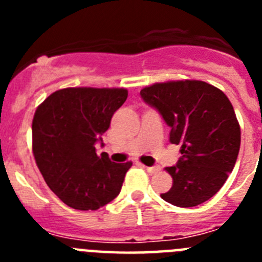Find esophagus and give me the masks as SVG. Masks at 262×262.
<instances>
[{
  "mask_svg": "<svg viewBox=\"0 0 262 262\" xmlns=\"http://www.w3.org/2000/svg\"><path fill=\"white\" fill-rule=\"evenodd\" d=\"M145 170L148 173H151V174H155V173L160 172V166H144Z\"/></svg>",
  "mask_w": 262,
  "mask_h": 262,
  "instance_id": "1",
  "label": "esophagus"
}]
</instances>
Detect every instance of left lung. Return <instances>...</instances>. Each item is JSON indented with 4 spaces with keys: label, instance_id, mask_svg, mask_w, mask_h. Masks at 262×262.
Instances as JSON below:
<instances>
[{
    "label": "left lung",
    "instance_id": "1",
    "mask_svg": "<svg viewBox=\"0 0 262 262\" xmlns=\"http://www.w3.org/2000/svg\"><path fill=\"white\" fill-rule=\"evenodd\" d=\"M144 102L170 127L169 140L181 144V159L165 168L170 190L161 198L177 207H194L221 190L240 149V126L232 103L205 81L157 82L140 90Z\"/></svg>",
    "mask_w": 262,
    "mask_h": 262
}]
</instances>
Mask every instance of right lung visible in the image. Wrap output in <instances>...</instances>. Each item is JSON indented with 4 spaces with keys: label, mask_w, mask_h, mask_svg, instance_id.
Returning a JSON list of instances; mask_svg holds the SVG:
<instances>
[{
    "label": "right lung",
    "mask_w": 262,
    "mask_h": 262,
    "mask_svg": "<svg viewBox=\"0 0 262 262\" xmlns=\"http://www.w3.org/2000/svg\"><path fill=\"white\" fill-rule=\"evenodd\" d=\"M124 88H67L45 99L32 120V152L51 190L72 209L88 211L120 193L133 163L98 156L96 143L123 105Z\"/></svg>",
    "instance_id": "right-lung-1"
}]
</instances>
